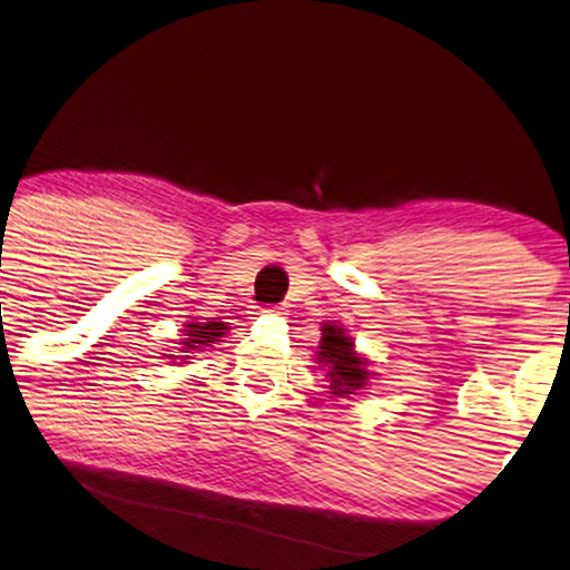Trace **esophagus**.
<instances>
[{"instance_id":"1","label":"esophagus","mask_w":570,"mask_h":570,"mask_svg":"<svg viewBox=\"0 0 570 570\" xmlns=\"http://www.w3.org/2000/svg\"><path fill=\"white\" fill-rule=\"evenodd\" d=\"M272 312H274V308H272Z\"/></svg>"}]
</instances>
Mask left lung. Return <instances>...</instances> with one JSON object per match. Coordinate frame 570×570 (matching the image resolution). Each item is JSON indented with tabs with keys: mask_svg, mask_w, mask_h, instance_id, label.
I'll return each mask as SVG.
<instances>
[{
	"mask_svg": "<svg viewBox=\"0 0 570 570\" xmlns=\"http://www.w3.org/2000/svg\"><path fill=\"white\" fill-rule=\"evenodd\" d=\"M320 362L327 364L330 375V389H333L335 396H343V393H356L367 385L370 372L364 367L362 356L354 354V343L343 335L341 327L325 325L322 327V343H320Z\"/></svg>",
	"mask_w": 570,
	"mask_h": 570,
	"instance_id": "left-lung-1",
	"label": "left lung"
}]
</instances>
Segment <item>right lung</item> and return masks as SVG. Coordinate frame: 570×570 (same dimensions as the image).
Instances as JSON below:
<instances>
[{"mask_svg": "<svg viewBox=\"0 0 570 570\" xmlns=\"http://www.w3.org/2000/svg\"><path fill=\"white\" fill-rule=\"evenodd\" d=\"M187 338L181 341V348L189 351H206L203 346H210L214 341L222 338V330H227L222 322H208V325H187Z\"/></svg>", "mask_w": 570, "mask_h": 570, "instance_id": "obj_1", "label": "right lung"}]
</instances>
